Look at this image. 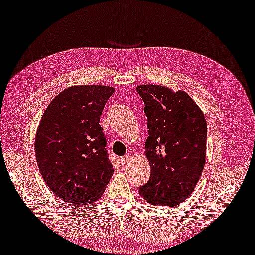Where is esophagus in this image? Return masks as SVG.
Here are the masks:
<instances>
[{
	"instance_id": "34e87169",
	"label": "esophagus",
	"mask_w": 255,
	"mask_h": 255,
	"mask_svg": "<svg viewBox=\"0 0 255 255\" xmlns=\"http://www.w3.org/2000/svg\"><path fill=\"white\" fill-rule=\"evenodd\" d=\"M120 161H121V163H122L123 165H126V164H128V156H126V157H122V158L120 159Z\"/></svg>"
}]
</instances>
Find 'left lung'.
Returning a JSON list of instances; mask_svg holds the SVG:
<instances>
[{
	"mask_svg": "<svg viewBox=\"0 0 255 255\" xmlns=\"http://www.w3.org/2000/svg\"><path fill=\"white\" fill-rule=\"evenodd\" d=\"M148 119L146 157L150 178L139 188L144 199L173 207L191 195L206 164L207 121L187 93L163 85L137 88Z\"/></svg>",
	"mask_w": 255,
	"mask_h": 255,
	"instance_id": "obj_1",
	"label": "left lung"
}]
</instances>
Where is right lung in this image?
Listing matches in <instances>:
<instances>
[{
    "label": "right lung",
    "instance_id": "add662e5",
    "mask_svg": "<svg viewBox=\"0 0 255 255\" xmlns=\"http://www.w3.org/2000/svg\"><path fill=\"white\" fill-rule=\"evenodd\" d=\"M115 89L76 85L49 103L36 129L34 150L41 175L59 199L90 206L101 199L114 174L99 124Z\"/></svg>",
    "mask_w": 255,
    "mask_h": 255
}]
</instances>
